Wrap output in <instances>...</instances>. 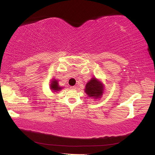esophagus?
I'll return each instance as SVG.
<instances>
[{
	"label": "esophagus",
	"mask_w": 155,
	"mask_h": 155,
	"mask_svg": "<svg viewBox=\"0 0 155 155\" xmlns=\"http://www.w3.org/2000/svg\"><path fill=\"white\" fill-rule=\"evenodd\" d=\"M71 89H72V90H75V89H76V87H74V86L71 87Z\"/></svg>",
	"instance_id": "obj_1"
}]
</instances>
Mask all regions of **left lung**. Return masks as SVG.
Here are the masks:
<instances>
[{
    "instance_id": "8db88e82",
    "label": "left lung",
    "mask_w": 155,
    "mask_h": 155,
    "mask_svg": "<svg viewBox=\"0 0 155 155\" xmlns=\"http://www.w3.org/2000/svg\"><path fill=\"white\" fill-rule=\"evenodd\" d=\"M103 85L97 78H93L86 85L85 93L89 97L99 98L103 93Z\"/></svg>"
}]
</instances>
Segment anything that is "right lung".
Masks as SVG:
<instances>
[{
	"label": "right lung",
	"mask_w": 155,
	"mask_h": 155,
	"mask_svg": "<svg viewBox=\"0 0 155 155\" xmlns=\"http://www.w3.org/2000/svg\"><path fill=\"white\" fill-rule=\"evenodd\" d=\"M51 88L54 91H58L61 89V87L58 86V81L57 80H52L51 83Z\"/></svg>",
	"instance_id": "obj_1"
}]
</instances>
